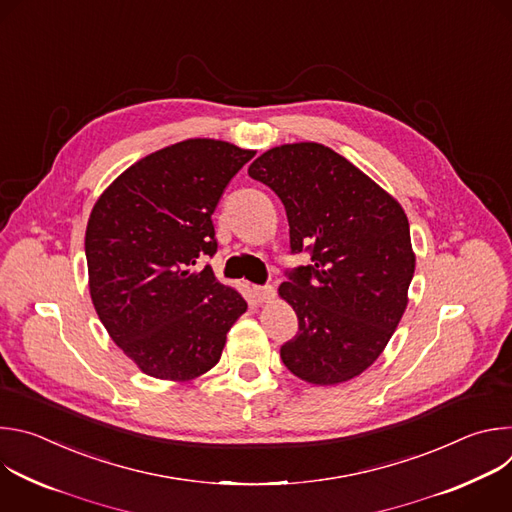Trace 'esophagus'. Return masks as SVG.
<instances>
[{
  "label": "esophagus",
  "mask_w": 512,
  "mask_h": 512,
  "mask_svg": "<svg viewBox=\"0 0 512 512\" xmlns=\"http://www.w3.org/2000/svg\"><path fill=\"white\" fill-rule=\"evenodd\" d=\"M253 296L257 298V302H269L275 296V289L271 285H263V287H253Z\"/></svg>",
  "instance_id": "1"
}]
</instances>
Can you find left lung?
<instances>
[{
  "instance_id": "8db88e82",
  "label": "left lung",
  "mask_w": 512,
  "mask_h": 512,
  "mask_svg": "<svg viewBox=\"0 0 512 512\" xmlns=\"http://www.w3.org/2000/svg\"><path fill=\"white\" fill-rule=\"evenodd\" d=\"M249 176L283 202L291 253L312 255V265L289 271L279 285L300 326L281 346L283 364L312 385L358 377L381 356L409 302L415 253L405 210L314 141L267 150Z\"/></svg>"
}]
</instances>
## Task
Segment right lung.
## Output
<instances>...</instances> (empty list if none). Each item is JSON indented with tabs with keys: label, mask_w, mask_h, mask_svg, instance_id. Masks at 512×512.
Masks as SVG:
<instances>
[{
	"label": "right lung",
	"mask_w": 512,
	"mask_h": 512,
	"mask_svg": "<svg viewBox=\"0 0 512 512\" xmlns=\"http://www.w3.org/2000/svg\"><path fill=\"white\" fill-rule=\"evenodd\" d=\"M253 156L221 139L178 141L129 166L91 210V300L145 375L176 383L204 375L247 312L239 291L198 263L216 253L210 216Z\"/></svg>",
	"instance_id": "1"
}]
</instances>
